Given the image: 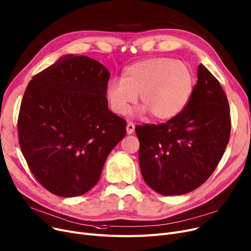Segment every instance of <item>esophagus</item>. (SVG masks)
Wrapping results in <instances>:
<instances>
[{
  "label": "esophagus",
  "instance_id": "esophagus-1",
  "mask_svg": "<svg viewBox=\"0 0 251 251\" xmlns=\"http://www.w3.org/2000/svg\"><path fill=\"white\" fill-rule=\"evenodd\" d=\"M134 130H135V125L133 123H128L126 125V133L128 135H130V134L134 133Z\"/></svg>",
  "mask_w": 251,
  "mask_h": 251
}]
</instances>
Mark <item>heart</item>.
Wrapping results in <instances>:
<instances>
[{"mask_svg":"<svg viewBox=\"0 0 251 251\" xmlns=\"http://www.w3.org/2000/svg\"><path fill=\"white\" fill-rule=\"evenodd\" d=\"M194 86L195 75L189 65L159 57L128 66L122 80L108 82L105 95L110 109L118 115L126 114L140 95L141 113L149 111L158 121H168L185 109Z\"/></svg>","mask_w":251,"mask_h":251,"instance_id":"obj_1","label":"heart"}]
</instances>
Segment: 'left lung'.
I'll use <instances>...</instances> for the list:
<instances>
[{"label": "left lung", "mask_w": 251, "mask_h": 251, "mask_svg": "<svg viewBox=\"0 0 251 251\" xmlns=\"http://www.w3.org/2000/svg\"><path fill=\"white\" fill-rule=\"evenodd\" d=\"M185 109L160 125L136 126L139 163L146 184L165 196L203 184L229 143L230 107L219 80L202 64Z\"/></svg>", "instance_id": "obj_1"}]
</instances>
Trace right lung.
Instances as JSON below:
<instances>
[{
  "instance_id": "right-lung-1",
  "label": "right lung",
  "mask_w": 251,
  "mask_h": 251,
  "mask_svg": "<svg viewBox=\"0 0 251 251\" xmlns=\"http://www.w3.org/2000/svg\"><path fill=\"white\" fill-rule=\"evenodd\" d=\"M110 74L87 56L64 55L29 81L18 116L19 145L37 181L61 197L85 194L126 133L108 109Z\"/></svg>"
}]
</instances>
